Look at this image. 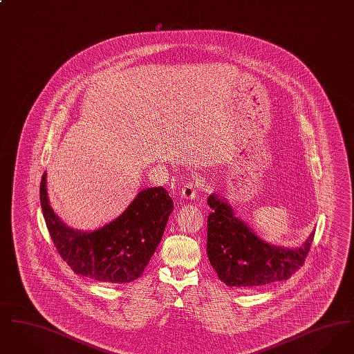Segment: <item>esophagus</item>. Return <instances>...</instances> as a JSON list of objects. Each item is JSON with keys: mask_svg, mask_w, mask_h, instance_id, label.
I'll return each instance as SVG.
<instances>
[{"mask_svg": "<svg viewBox=\"0 0 354 354\" xmlns=\"http://www.w3.org/2000/svg\"><path fill=\"white\" fill-rule=\"evenodd\" d=\"M196 185L194 183H185L180 191L182 194V199L185 201H195L196 199Z\"/></svg>", "mask_w": 354, "mask_h": 354, "instance_id": "34e87169", "label": "esophagus"}]
</instances>
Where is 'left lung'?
Wrapping results in <instances>:
<instances>
[{"instance_id":"left-lung-1","label":"left lung","mask_w":354,"mask_h":354,"mask_svg":"<svg viewBox=\"0 0 354 354\" xmlns=\"http://www.w3.org/2000/svg\"><path fill=\"white\" fill-rule=\"evenodd\" d=\"M207 203L212 208L207 219V254L225 286H267L289 279L303 267L315 231L300 247L272 245L239 219L230 203L218 194H211Z\"/></svg>"}]
</instances>
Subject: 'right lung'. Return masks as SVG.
Listing matches in <instances>:
<instances>
[{"label": "right lung", "mask_w": 354, "mask_h": 354, "mask_svg": "<svg viewBox=\"0 0 354 354\" xmlns=\"http://www.w3.org/2000/svg\"><path fill=\"white\" fill-rule=\"evenodd\" d=\"M39 199L51 240L77 274L106 284L131 283L142 276L159 245L174 203L163 187L142 189L118 218L94 231L68 227L51 208L46 172Z\"/></svg>", "instance_id": "obj_1"}]
</instances>
